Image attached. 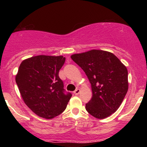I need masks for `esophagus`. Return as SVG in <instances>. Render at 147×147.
I'll return each mask as SVG.
<instances>
[{"mask_svg": "<svg viewBox=\"0 0 147 147\" xmlns=\"http://www.w3.org/2000/svg\"><path fill=\"white\" fill-rule=\"evenodd\" d=\"M79 92H80V89H79V88H77V89H76V90L74 91V94H75V95H79Z\"/></svg>", "mask_w": 147, "mask_h": 147, "instance_id": "1", "label": "esophagus"}]
</instances>
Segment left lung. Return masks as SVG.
<instances>
[{
    "instance_id": "obj_1",
    "label": "left lung",
    "mask_w": 147,
    "mask_h": 147,
    "mask_svg": "<svg viewBox=\"0 0 147 147\" xmlns=\"http://www.w3.org/2000/svg\"><path fill=\"white\" fill-rule=\"evenodd\" d=\"M71 59L84 70L91 84L92 97L86 104L88 113L97 119L114 113L129 88L125 65L113 53L99 50L75 54Z\"/></svg>"
}]
</instances>
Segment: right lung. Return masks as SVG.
I'll return each mask as SVG.
<instances>
[{
    "mask_svg": "<svg viewBox=\"0 0 147 147\" xmlns=\"http://www.w3.org/2000/svg\"><path fill=\"white\" fill-rule=\"evenodd\" d=\"M63 56L38 55L23 60L16 82L25 104L39 117L52 119L65 111L71 98L65 93L59 72L65 63Z\"/></svg>",
    "mask_w": 147,
    "mask_h": 147,
    "instance_id": "add662e5",
    "label": "right lung"
}]
</instances>
